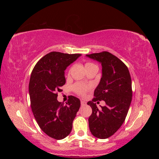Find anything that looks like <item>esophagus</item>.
<instances>
[{
  "label": "esophagus",
  "mask_w": 159,
  "mask_h": 159,
  "mask_svg": "<svg viewBox=\"0 0 159 159\" xmlns=\"http://www.w3.org/2000/svg\"><path fill=\"white\" fill-rule=\"evenodd\" d=\"M81 105H82V106H84V105H86V102H84V101H81Z\"/></svg>",
  "instance_id": "obj_1"
}]
</instances>
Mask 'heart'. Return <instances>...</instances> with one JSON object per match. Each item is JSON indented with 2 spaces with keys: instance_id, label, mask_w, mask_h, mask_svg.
Masks as SVG:
<instances>
[{
  "instance_id": "obj_1",
  "label": "heart",
  "mask_w": 159,
  "mask_h": 159,
  "mask_svg": "<svg viewBox=\"0 0 159 159\" xmlns=\"http://www.w3.org/2000/svg\"><path fill=\"white\" fill-rule=\"evenodd\" d=\"M95 66V64H92V63H89V62H88L85 64V68H87L89 66ZM90 86L85 85L84 84H80V83H77L75 85H74L73 88V90L75 91V92L81 96H84L86 93H87L88 91L90 89Z\"/></svg>"
}]
</instances>
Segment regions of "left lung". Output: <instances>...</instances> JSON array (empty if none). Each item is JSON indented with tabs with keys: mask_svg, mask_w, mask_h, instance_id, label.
I'll return each mask as SVG.
<instances>
[{
	"mask_svg": "<svg viewBox=\"0 0 159 159\" xmlns=\"http://www.w3.org/2000/svg\"><path fill=\"white\" fill-rule=\"evenodd\" d=\"M102 66V77L88 105L92 109L89 127L95 137L105 139L116 133L125 120L132 100V84L127 66L108 52L86 55ZM103 100L106 105L98 109L94 102Z\"/></svg>",
	"mask_w": 159,
	"mask_h": 159,
	"instance_id": "left-lung-1",
	"label": "left lung"
}]
</instances>
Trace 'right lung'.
<instances>
[{
	"label": "right lung",
	"mask_w": 159,
	"mask_h": 159,
	"mask_svg": "<svg viewBox=\"0 0 159 159\" xmlns=\"http://www.w3.org/2000/svg\"><path fill=\"white\" fill-rule=\"evenodd\" d=\"M52 52L38 61L34 68L29 82L31 109L38 125L47 135L60 140L72 129V123L80 107V101L68 97L64 105L57 100L66 84L64 71L81 56Z\"/></svg>",
	"instance_id": "1"
}]
</instances>
